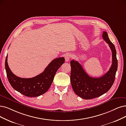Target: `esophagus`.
Listing matches in <instances>:
<instances>
[{"mask_svg":"<svg viewBox=\"0 0 126 126\" xmlns=\"http://www.w3.org/2000/svg\"><path fill=\"white\" fill-rule=\"evenodd\" d=\"M65 60H66V62H68L69 61V60H70V58H71V55H70V54H66V55H65Z\"/></svg>","mask_w":126,"mask_h":126,"instance_id":"34e87169","label":"esophagus"}]
</instances>
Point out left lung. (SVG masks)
I'll return each instance as SVG.
<instances>
[{
	"mask_svg": "<svg viewBox=\"0 0 126 126\" xmlns=\"http://www.w3.org/2000/svg\"><path fill=\"white\" fill-rule=\"evenodd\" d=\"M102 38L109 45L112 54V64L110 70L100 78H92L86 73L78 62H70V80L74 92L84 99H91L101 96L111 88L114 82L118 62L115 47L110 41L108 33L103 32Z\"/></svg>",
	"mask_w": 126,
	"mask_h": 126,
	"instance_id": "obj_1",
	"label": "left lung"
}]
</instances>
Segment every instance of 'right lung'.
I'll list each match as a JSON object with an SVG mask.
<instances>
[{
  "mask_svg": "<svg viewBox=\"0 0 126 126\" xmlns=\"http://www.w3.org/2000/svg\"><path fill=\"white\" fill-rule=\"evenodd\" d=\"M8 55L5 60L7 78L11 86L16 91L30 97H38L46 93L53 81L57 70L64 63V58L59 57L54 59L49 63L44 71L32 78H21L16 76L10 69Z\"/></svg>",
  "mask_w": 126,
  "mask_h": 126,
  "instance_id": "obj_1",
  "label": "right lung"
}]
</instances>
